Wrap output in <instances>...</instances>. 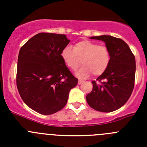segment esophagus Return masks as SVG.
Wrapping results in <instances>:
<instances>
[{"mask_svg":"<svg viewBox=\"0 0 147 147\" xmlns=\"http://www.w3.org/2000/svg\"><path fill=\"white\" fill-rule=\"evenodd\" d=\"M83 82H84V81H83V80H79V81H78V84H79V85H81L82 83H83Z\"/></svg>","mask_w":147,"mask_h":147,"instance_id":"34e87169","label":"esophagus"}]
</instances>
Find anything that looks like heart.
Listing matches in <instances>:
<instances>
[{
    "label": "heart",
    "instance_id": "1",
    "mask_svg": "<svg viewBox=\"0 0 147 147\" xmlns=\"http://www.w3.org/2000/svg\"><path fill=\"white\" fill-rule=\"evenodd\" d=\"M61 57L65 64L71 70H76L81 65L76 75L79 78H86L93 73L100 76L107 69L110 62V52L105 45H98L90 40H82L74 45L66 46L62 50Z\"/></svg>",
    "mask_w": 147,
    "mask_h": 147
}]
</instances>
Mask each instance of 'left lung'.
Listing matches in <instances>:
<instances>
[{
	"mask_svg": "<svg viewBox=\"0 0 147 147\" xmlns=\"http://www.w3.org/2000/svg\"><path fill=\"white\" fill-rule=\"evenodd\" d=\"M102 40L110 52L107 69L92 82L93 90L86 96L90 107L97 111L110 113L121 107L130 97L134 88L136 59L124 40L110 35L91 37Z\"/></svg>",
	"mask_w": 147,
	"mask_h": 147,
	"instance_id": "8db88e82",
	"label": "left lung"
}]
</instances>
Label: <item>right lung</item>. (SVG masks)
<instances>
[{"instance_id": "obj_1", "label": "right lung", "mask_w": 147, "mask_h": 147, "mask_svg": "<svg viewBox=\"0 0 147 147\" xmlns=\"http://www.w3.org/2000/svg\"><path fill=\"white\" fill-rule=\"evenodd\" d=\"M70 40L65 34L39 33L21 47L18 59L17 88L26 105L42 115L65 106L78 80L65 64L62 50Z\"/></svg>"}]
</instances>
